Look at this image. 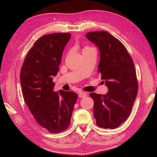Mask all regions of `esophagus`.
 Returning a JSON list of instances; mask_svg holds the SVG:
<instances>
[{
  "label": "esophagus",
  "instance_id": "esophagus-1",
  "mask_svg": "<svg viewBox=\"0 0 157 157\" xmlns=\"http://www.w3.org/2000/svg\"><path fill=\"white\" fill-rule=\"evenodd\" d=\"M87 96V94L86 92H80L78 93V97L82 98H84Z\"/></svg>",
  "mask_w": 157,
  "mask_h": 157
}]
</instances>
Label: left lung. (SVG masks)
I'll use <instances>...</instances> for the list:
<instances>
[{
    "label": "left lung",
    "instance_id": "8db88e82",
    "mask_svg": "<svg viewBox=\"0 0 157 157\" xmlns=\"http://www.w3.org/2000/svg\"><path fill=\"white\" fill-rule=\"evenodd\" d=\"M86 36L99 51L98 73L108 88L106 94H90L94 116L99 127L115 129L127 120L137 96L134 64L125 46L108 32H89Z\"/></svg>",
    "mask_w": 157,
    "mask_h": 157
}]
</instances>
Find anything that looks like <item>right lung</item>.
Here are the masks:
<instances>
[{"mask_svg":"<svg viewBox=\"0 0 157 157\" xmlns=\"http://www.w3.org/2000/svg\"><path fill=\"white\" fill-rule=\"evenodd\" d=\"M71 33H52L39 38L28 52L21 69L23 96L36 122L51 133L65 130L71 123L77 94L54 92L57 75Z\"/></svg>","mask_w":157,"mask_h":157,"instance_id":"right-lung-1","label":"right lung"}]
</instances>
